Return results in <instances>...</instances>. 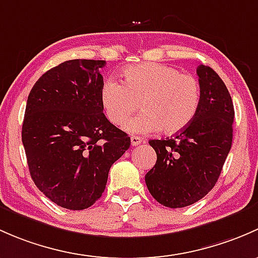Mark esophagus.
<instances>
[{"label":"esophagus","instance_id":"1","mask_svg":"<svg viewBox=\"0 0 258 258\" xmlns=\"http://www.w3.org/2000/svg\"><path fill=\"white\" fill-rule=\"evenodd\" d=\"M130 143H132L133 147H138V145H140L142 143H144V139L140 137H132L130 138Z\"/></svg>","mask_w":258,"mask_h":258}]
</instances>
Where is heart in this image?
Returning <instances> with one entry per match:
<instances>
[{"label":"heart","instance_id":"obj_1","mask_svg":"<svg viewBox=\"0 0 258 258\" xmlns=\"http://www.w3.org/2000/svg\"><path fill=\"white\" fill-rule=\"evenodd\" d=\"M108 120L121 125L139 103L142 113L129 119L124 129L132 134H148L161 129L175 134L190 125L201 103L198 78L177 68L155 62L129 66L121 72V83L108 79L99 92Z\"/></svg>","mask_w":258,"mask_h":258}]
</instances>
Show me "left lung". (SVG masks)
Instances as JSON below:
<instances>
[{"instance_id":"8db88e82","label":"left lung","mask_w":258,"mask_h":258,"mask_svg":"<svg viewBox=\"0 0 258 258\" xmlns=\"http://www.w3.org/2000/svg\"><path fill=\"white\" fill-rule=\"evenodd\" d=\"M201 103L190 125L174 138L150 140L156 164L145 175L149 192L166 208L192 205L215 186L232 144V99L219 74L199 66Z\"/></svg>"}]
</instances>
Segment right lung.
<instances>
[{
    "instance_id": "right-lung-1",
    "label": "right lung",
    "mask_w": 258,
    "mask_h": 258,
    "mask_svg": "<svg viewBox=\"0 0 258 258\" xmlns=\"http://www.w3.org/2000/svg\"><path fill=\"white\" fill-rule=\"evenodd\" d=\"M105 60L72 59L31 89L22 143L36 186L68 210L88 209L104 192L110 166L130 138L105 118L99 99Z\"/></svg>"
}]
</instances>
